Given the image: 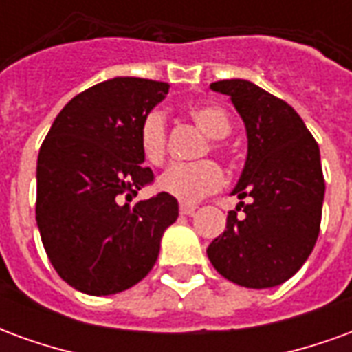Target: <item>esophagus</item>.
<instances>
[{"instance_id":"esophagus-1","label":"esophagus","mask_w":352,"mask_h":352,"mask_svg":"<svg viewBox=\"0 0 352 352\" xmlns=\"http://www.w3.org/2000/svg\"><path fill=\"white\" fill-rule=\"evenodd\" d=\"M198 207L192 206V204H181V207H179V211H181V214H194V211H196Z\"/></svg>"}]
</instances>
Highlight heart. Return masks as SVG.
<instances>
[{"label": "heart", "mask_w": 352, "mask_h": 352, "mask_svg": "<svg viewBox=\"0 0 352 352\" xmlns=\"http://www.w3.org/2000/svg\"><path fill=\"white\" fill-rule=\"evenodd\" d=\"M190 116L201 130L211 138V148L221 153L222 145L217 139H222L232 131L226 111L214 103H198L190 109ZM139 148L148 164L162 166L168 153V120L160 109L148 111L139 124ZM221 168L211 160L196 164H173L162 173L158 186L173 198L184 204H192L206 198L222 186Z\"/></svg>", "instance_id": "obj_1"}]
</instances>
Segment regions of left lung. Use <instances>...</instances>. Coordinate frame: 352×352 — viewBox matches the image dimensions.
I'll use <instances>...</instances> for the list:
<instances>
[{
	"label": "left lung",
	"mask_w": 352,
	"mask_h": 352,
	"mask_svg": "<svg viewBox=\"0 0 352 352\" xmlns=\"http://www.w3.org/2000/svg\"><path fill=\"white\" fill-rule=\"evenodd\" d=\"M211 90L230 96L247 128L249 151L232 192L241 201L207 256L236 285L277 287L302 267L317 243L324 199L317 141L287 101L249 80H217Z\"/></svg>",
	"instance_id": "1"
}]
</instances>
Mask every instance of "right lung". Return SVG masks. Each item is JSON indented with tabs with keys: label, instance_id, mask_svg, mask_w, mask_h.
Segmentation results:
<instances>
[{
	"label": "right lung",
	"instance_id": "obj_1",
	"mask_svg": "<svg viewBox=\"0 0 352 352\" xmlns=\"http://www.w3.org/2000/svg\"><path fill=\"white\" fill-rule=\"evenodd\" d=\"M168 82L115 77L65 105L37 158L35 219L50 264L85 294L133 287L156 264L164 230L179 217L160 192L130 206L154 181L139 148V124Z\"/></svg>",
	"mask_w": 352,
	"mask_h": 352
}]
</instances>
